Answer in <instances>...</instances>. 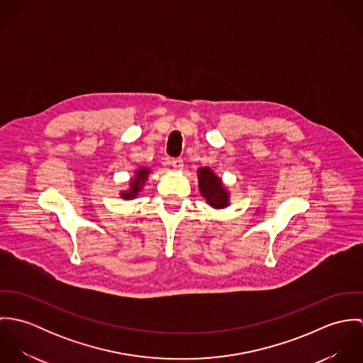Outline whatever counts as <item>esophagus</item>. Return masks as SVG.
<instances>
[{
    "label": "esophagus",
    "instance_id": "esophagus-1",
    "mask_svg": "<svg viewBox=\"0 0 363 363\" xmlns=\"http://www.w3.org/2000/svg\"><path fill=\"white\" fill-rule=\"evenodd\" d=\"M170 163H172V166H173L176 170H180V169H183V164H184L182 157H173Z\"/></svg>",
    "mask_w": 363,
    "mask_h": 363
}]
</instances>
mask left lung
Here are the masks:
<instances>
[{
    "label": "left lung",
    "mask_w": 363,
    "mask_h": 363,
    "mask_svg": "<svg viewBox=\"0 0 363 363\" xmlns=\"http://www.w3.org/2000/svg\"><path fill=\"white\" fill-rule=\"evenodd\" d=\"M199 183H200V191L203 197L207 199L208 204L215 208L226 207L228 203V193L225 187L220 183V179L215 176V173L208 169L201 167L199 170Z\"/></svg>",
    "instance_id": "8db88e82"
}]
</instances>
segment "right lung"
<instances>
[{"instance_id":"right-lung-1","label":"right lung","mask_w":363,"mask_h":363,"mask_svg":"<svg viewBox=\"0 0 363 363\" xmlns=\"http://www.w3.org/2000/svg\"><path fill=\"white\" fill-rule=\"evenodd\" d=\"M150 173V170H147V169H140V170H137V173H135V179L134 180H131V189H130V191H124L123 193V199H133V197H135L137 194H138V191L141 190V187H143V183L147 180V174Z\"/></svg>"}]
</instances>
